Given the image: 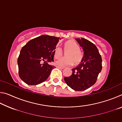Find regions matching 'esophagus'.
<instances>
[{"label": "esophagus", "instance_id": "obj_1", "mask_svg": "<svg viewBox=\"0 0 122 122\" xmlns=\"http://www.w3.org/2000/svg\"><path fill=\"white\" fill-rule=\"evenodd\" d=\"M56 68H59V69H64L63 67H59V66H56Z\"/></svg>", "mask_w": 122, "mask_h": 122}]
</instances>
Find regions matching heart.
Instances as JSON below:
<instances>
[{
	"mask_svg": "<svg viewBox=\"0 0 122 122\" xmlns=\"http://www.w3.org/2000/svg\"><path fill=\"white\" fill-rule=\"evenodd\" d=\"M63 50L67 51L66 53V57H62L55 62V64L59 67L73 65H77L82 61L83 57V54L80 50V46L75 41L70 40L65 42ZM63 51L60 47L57 46L54 51V56L56 59H59L63 56Z\"/></svg>",
	"mask_w": 122,
	"mask_h": 122,
	"instance_id": "heart-1",
	"label": "heart"
}]
</instances>
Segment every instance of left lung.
Here are the masks:
<instances>
[{
	"label": "left lung",
	"mask_w": 122,
	"mask_h": 122,
	"mask_svg": "<svg viewBox=\"0 0 122 122\" xmlns=\"http://www.w3.org/2000/svg\"><path fill=\"white\" fill-rule=\"evenodd\" d=\"M76 40L83 48V59L80 65L72 69L71 75L64 80L73 90L83 91L96 83L102 70V57L93 43L84 38Z\"/></svg>",
	"instance_id": "left-lung-1"
}]
</instances>
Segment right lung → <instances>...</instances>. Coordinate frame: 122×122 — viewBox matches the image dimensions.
<instances>
[{"label": "right lung", "mask_w": 122, "mask_h": 122, "mask_svg": "<svg viewBox=\"0 0 122 122\" xmlns=\"http://www.w3.org/2000/svg\"><path fill=\"white\" fill-rule=\"evenodd\" d=\"M60 38L43 35L29 41L22 47L18 59L19 75L25 83L37 85L47 79L55 67L54 51Z\"/></svg>", "instance_id": "right-lung-1"}]
</instances>
